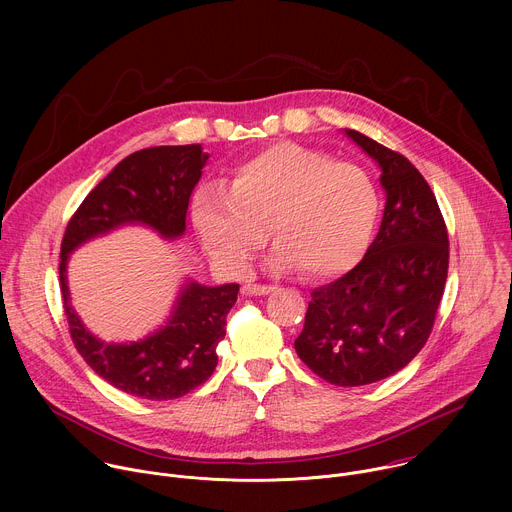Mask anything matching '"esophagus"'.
<instances>
[{
    "label": "esophagus",
    "instance_id": "34e87169",
    "mask_svg": "<svg viewBox=\"0 0 512 512\" xmlns=\"http://www.w3.org/2000/svg\"><path fill=\"white\" fill-rule=\"evenodd\" d=\"M269 291H273L271 285H261V283H245L243 285L245 296H267Z\"/></svg>",
    "mask_w": 512,
    "mask_h": 512
}]
</instances>
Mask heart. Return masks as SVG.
Listing matches in <instances>:
<instances>
[{
    "label": "heart",
    "mask_w": 512,
    "mask_h": 512,
    "mask_svg": "<svg viewBox=\"0 0 512 512\" xmlns=\"http://www.w3.org/2000/svg\"><path fill=\"white\" fill-rule=\"evenodd\" d=\"M379 216V192L362 168L334 162L298 143H275L243 160L229 188L204 186L194 225L208 255L241 273L267 239L271 267H302L326 279L350 269L367 249Z\"/></svg>",
    "instance_id": "obj_1"
}]
</instances>
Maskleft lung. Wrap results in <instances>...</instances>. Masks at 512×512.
Returning a JSON list of instances; mask_svg holds the SVG:
<instances>
[{
	"label": "left lung",
	"instance_id": "left-lung-1",
	"mask_svg": "<svg viewBox=\"0 0 512 512\" xmlns=\"http://www.w3.org/2000/svg\"><path fill=\"white\" fill-rule=\"evenodd\" d=\"M346 135L383 170V221L354 269L312 291L296 352L320 379L358 387L399 373L427 342L444 296L450 241L419 170L364 133Z\"/></svg>",
	"mask_w": 512,
	"mask_h": 512
}]
</instances>
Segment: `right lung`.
<instances>
[{
  "instance_id": "add662e5",
  "label": "right lung",
  "mask_w": 512,
  "mask_h": 512,
  "mask_svg": "<svg viewBox=\"0 0 512 512\" xmlns=\"http://www.w3.org/2000/svg\"><path fill=\"white\" fill-rule=\"evenodd\" d=\"M206 160L200 143L160 145L127 156L87 194L62 237L58 277L70 338L101 379L139 399H178L212 375L239 285L190 281L164 328L137 342L109 344L93 336L70 306L68 255L121 225H145L166 239L184 235L190 194Z\"/></svg>"
}]
</instances>
